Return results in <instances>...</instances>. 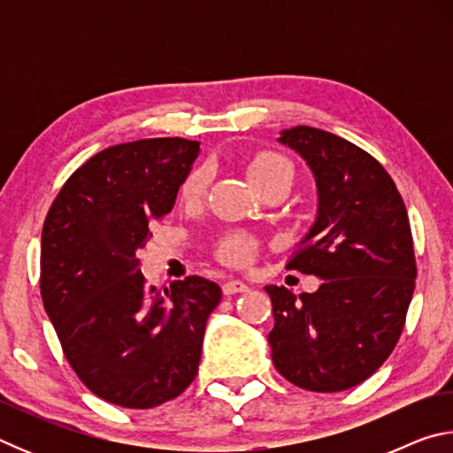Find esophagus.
I'll use <instances>...</instances> for the list:
<instances>
[{
    "instance_id": "1",
    "label": "esophagus",
    "mask_w": 453,
    "mask_h": 453,
    "mask_svg": "<svg viewBox=\"0 0 453 453\" xmlns=\"http://www.w3.org/2000/svg\"><path fill=\"white\" fill-rule=\"evenodd\" d=\"M248 283L242 281V280H227L224 283V294L226 296H234V294H243V291H248Z\"/></svg>"
}]
</instances>
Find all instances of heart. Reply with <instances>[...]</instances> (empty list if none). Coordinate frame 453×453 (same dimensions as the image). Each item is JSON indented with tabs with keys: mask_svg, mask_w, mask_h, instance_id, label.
<instances>
[{
	"mask_svg": "<svg viewBox=\"0 0 453 453\" xmlns=\"http://www.w3.org/2000/svg\"><path fill=\"white\" fill-rule=\"evenodd\" d=\"M248 175L257 189H264L267 186H272V183L294 180V167H291L286 157L278 156V153L265 151L251 159L248 165ZM208 167H196V170L188 175V180L181 188L183 199H186V202H194V199L202 197L205 186H208ZM248 256L250 242L242 235L227 237L224 245H221V257H224L227 264H243Z\"/></svg>",
	"mask_w": 453,
	"mask_h": 453,
	"instance_id": "1",
	"label": "heart"
}]
</instances>
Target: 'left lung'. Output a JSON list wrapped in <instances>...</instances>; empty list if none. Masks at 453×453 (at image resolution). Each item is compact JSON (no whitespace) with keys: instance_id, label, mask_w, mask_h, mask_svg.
Wrapping results in <instances>:
<instances>
[{"instance_id":"left-lung-1","label":"left lung","mask_w":453,"mask_h":453,"mask_svg":"<svg viewBox=\"0 0 453 453\" xmlns=\"http://www.w3.org/2000/svg\"><path fill=\"white\" fill-rule=\"evenodd\" d=\"M278 142L310 167L318 194L316 219L288 267L321 286L300 297L265 286L272 359L297 388L342 392L370 378L400 340L416 288L408 211L378 159L343 137L296 126Z\"/></svg>"}]
</instances>
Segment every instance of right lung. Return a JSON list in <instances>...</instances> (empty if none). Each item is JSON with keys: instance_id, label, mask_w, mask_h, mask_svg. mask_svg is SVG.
I'll use <instances>...</instances> for the list:
<instances>
[{"instance_id": "obj_1", "label": "right lung", "mask_w": 453, "mask_h": 453, "mask_svg": "<svg viewBox=\"0 0 453 453\" xmlns=\"http://www.w3.org/2000/svg\"><path fill=\"white\" fill-rule=\"evenodd\" d=\"M199 142L111 145L72 173L42 232V300L80 380L102 400L148 410L194 381L221 288L199 275L145 286L137 250L170 213Z\"/></svg>"}]
</instances>
